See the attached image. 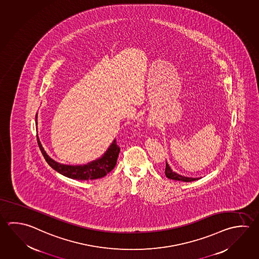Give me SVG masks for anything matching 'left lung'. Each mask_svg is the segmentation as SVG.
Wrapping results in <instances>:
<instances>
[{
	"label": "left lung",
	"mask_w": 259,
	"mask_h": 259,
	"mask_svg": "<svg viewBox=\"0 0 259 259\" xmlns=\"http://www.w3.org/2000/svg\"><path fill=\"white\" fill-rule=\"evenodd\" d=\"M165 175L167 178L169 179L175 180V181H182V182H193V181H196L199 180L198 178H191V177H185L183 175H180V174H176L175 171H172V169H170L168 162L166 161V168H165Z\"/></svg>",
	"instance_id": "obj_1"
}]
</instances>
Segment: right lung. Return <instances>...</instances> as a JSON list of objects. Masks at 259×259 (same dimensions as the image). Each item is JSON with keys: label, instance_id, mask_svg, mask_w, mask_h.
<instances>
[{"label": "right lung", "instance_id": "right-lung-1", "mask_svg": "<svg viewBox=\"0 0 259 259\" xmlns=\"http://www.w3.org/2000/svg\"><path fill=\"white\" fill-rule=\"evenodd\" d=\"M35 120L37 125V114L35 117ZM37 142L44 158L53 169L70 179L81 181L99 179L106 176L117 164V160L120 151V148L118 146L116 140H114L111 145L108 147V151L98 160H93L85 165H66L57 162L47 155L38 137Z\"/></svg>", "mask_w": 259, "mask_h": 259}]
</instances>
